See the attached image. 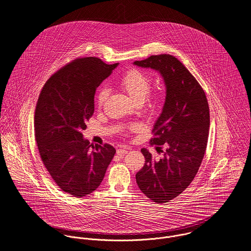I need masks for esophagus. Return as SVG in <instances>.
<instances>
[{
  "instance_id": "obj_1",
  "label": "esophagus",
  "mask_w": 251,
  "mask_h": 251,
  "mask_svg": "<svg viewBox=\"0 0 251 251\" xmlns=\"http://www.w3.org/2000/svg\"><path fill=\"white\" fill-rule=\"evenodd\" d=\"M127 151H128L127 148L123 147V148H120V149L117 150V154H119V155H121V156H124V155H126V154L127 153Z\"/></svg>"
}]
</instances>
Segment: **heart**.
I'll return each instance as SVG.
<instances>
[{
  "mask_svg": "<svg viewBox=\"0 0 251 251\" xmlns=\"http://www.w3.org/2000/svg\"><path fill=\"white\" fill-rule=\"evenodd\" d=\"M120 88L130 98L134 103H142L150 94L152 87V79L147 73L138 70H131L119 82ZM108 99V90L101 88L97 94V104L101 107ZM150 104L153 105V100H150Z\"/></svg>",
  "mask_w": 251,
  "mask_h": 251,
  "instance_id": "b5f03b06",
  "label": "heart"
}]
</instances>
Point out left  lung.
<instances>
[{"instance_id": "left-lung-1", "label": "left lung", "mask_w": 251, "mask_h": 251, "mask_svg": "<svg viewBox=\"0 0 251 251\" xmlns=\"http://www.w3.org/2000/svg\"><path fill=\"white\" fill-rule=\"evenodd\" d=\"M133 65L159 72L166 88L165 102L151 139V145L166 150L157 160L143 148L145 164L136 174L140 190L162 204L184 191L198 172L208 144L209 104L195 77L174 56H151Z\"/></svg>"}]
</instances>
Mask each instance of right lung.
I'll list each match as a JSON object with an SVG mask.
<instances>
[{
  "label": "right lung",
  "mask_w": 251,
  "mask_h": 251,
  "mask_svg": "<svg viewBox=\"0 0 251 251\" xmlns=\"http://www.w3.org/2000/svg\"><path fill=\"white\" fill-rule=\"evenodd\" d=\"M118 65L76 59L54 73L38 97L35 135L41 160L56 184L78 198L100 186L116 152L109 144H90L82 131L94 114L97 88Z\"/></svg>",
  "instance_id": "right-lung-1"
}]
</instances>
